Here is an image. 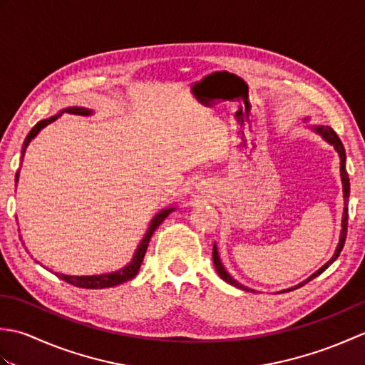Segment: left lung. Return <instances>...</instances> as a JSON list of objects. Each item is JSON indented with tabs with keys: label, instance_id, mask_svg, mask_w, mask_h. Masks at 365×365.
Listing matches in <instances>:
<instances>
[{
	"label": "left lung",
	"instance_id": "1",
	"mask_svg": "<svg viewBox=\"0 0 365 365\" xmlns=\"http://www.w3.org/2000/svg\"><path fill=\"white\" fill-rule=\"evenodd\" d=\"M306 120L309 122V118H306ZM307 127L311 128V130L314 131V133L320 135V136L324 139V141H327L328 144H331L332 147H334V150L339 153V158H340V180H342V191H344V213H342V229H340L339 243H337V247H336L334 254H332V257H331V259H329L327 263H324V265H323L322 268L317 269L314 274L309 276V277L306 279V281H302V282H299L298 285H293V287H290V289H285V290H282V292H290V290L298 289V287L304 285L306 282L312 281L314 277H317V276H319V274H322L323 271L327 269V268L331 265V263L334 262V260L339 257V254H340V251H342V247H344V245H345V238H346V226H348V196H350V178H348L346 169H345V160H346V155H345L344 144H342V141H340V139H339V136L336 135V131L332 130L331 127H324V125H312V123H307ZM213 265H215L216 271H218V274H220V277L222 279V281H226L227 284H230V285L237 287V289H240V290H246V292H254V293H255V290H252V289H247L246 285L240 284L238 281H235V279L232 277V276L227 273V269L224 268L222 262H221V259H220L218 246H216V243L213 245Z\"/></svg>",
	"mask_w": 365,
	"mask_h": 365
}]
</instances>
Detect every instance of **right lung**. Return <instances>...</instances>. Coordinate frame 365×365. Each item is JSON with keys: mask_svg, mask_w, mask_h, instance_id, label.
Listing matches in <instances>:
<instances>
[{"mask_svg": "<svg viewBox=\"0 0 365 365\" xmlns=\"http://www.w3.org/2000/svg\"><path fill=\"white\" fill-rule=\"evenodd\" d=\"M64 113L75 114V115H92V114H94V111L89 110V108H84V106H68V108H64V110H61L58 114L51 115V118L37 122L36 125L33 127V130H31L29 133H28V136L25 138V143H23V147H21V161H23V157H25L26 147L29 145V143L33 141V139L38 133H41V130H43L46 125H50L51 122H54L58 118H61V115H63ZM19 177H20V170H17V174H15V183L19 182ZM15 187H17V185H15ZM175 208H177L175 205L166 207V208H163L161 212H158L157 215L153 216V218L150 220L149 227H147V230H145L143 240H141V242H139L138 247L135 250L133 257H131V260L127 263L125 267H122V268L115 269V271H111V273H103V274L71 276V274L56 273V276L59 279H63V281L75 285V287H81V289H94V290H97V289H106V287H114V285H119V284H123V282H127V281H131V279H133L138 274L139 268H141V263L144 260L147 246H149V242H150V238L153 235L155 229H157L160 224L168 218L169 213H173Z\"/></svg>", "mask_w": 365, "mask_h": 365, "instance_id": "add662e5", "label": "right lung"}]
</instances>
